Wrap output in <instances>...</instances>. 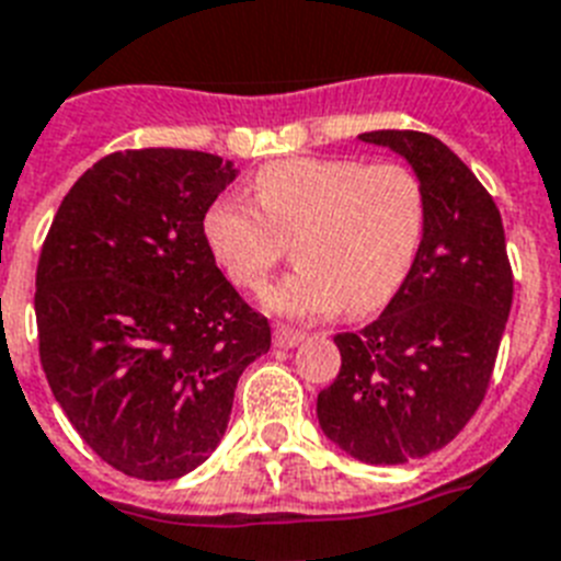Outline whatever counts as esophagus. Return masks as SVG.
<instances>
[{
  "label": "esophagus",
  "instance_id": "1",
  "mask_svg": "<svg viewBox=\"0 0 561 561\" xmlns=\"http://www.w3.org/2000/svg\"><path fill=\"white\" fill-rule=\"evenodd\" d=\"M302 339V331H294V328H285V324H276V331H273V345L276 347H296Z\"/></svg>",
  "mask_w": 561,
  "mask_h": 561
}]
</instances>
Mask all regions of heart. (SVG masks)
Instances as JSON below:
<instances>
[{"label": "heart", "mask_w": 561, "mask_h": 561, "mask_svg": "<svg viewBox=\"0 0 561 561\" xmlns=\"http://www.w3.org/2000/svg\"><path fill=\"white\" fill-rule=\"evenodd\" d=\"M256 204L222 196L202 219L210 256L237 288L262 290L294 242L299 267L265 302L296 319L345 305L368 317L397 296L425 237V187L402 162L294 157L253 176Z\"/></svg>", "instance_id": "1"}]
</instances>
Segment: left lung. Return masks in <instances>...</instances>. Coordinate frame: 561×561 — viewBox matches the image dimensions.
Returning <instances> with one entry per match:
<instances>
[{
  "mask_svg": "<svg viewBox=\"0 0 561 561\" xmlns=\"http://www.w3.org/2000/svg\"><path fill=\"white\" fill-rule=\"evenodd\" d=\"M425 187V237L379 319L336 333L342 368L317 399L324 436L368 465L445 448L482 404L513 302L496 202L436 136L370 130Z\"/></svg>",
  "mask_w": 561,
  "mask_h": 561,
  "instance_id": "1",
  "label": "left lung"
}]
</instances>
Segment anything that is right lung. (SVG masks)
<instances>
[{
    "instance_id": "obj_1",
    "label": "right lung",
    "mask_w": 561,
    "mask_h": 561,
    "mask_svg": "<svg viewBox=\"0 0 561 561\" xmlns=\"http://www.w3.org/2000/svg\"><path fill=\"white\" fill-rule=\"evenodd\" d=\"M233 179V162L202 150H119L77 179L42 244V370L79 436L134 479L199 468L239 376L271 347L202 233Z\"/></svg>"
}]
</instances>
